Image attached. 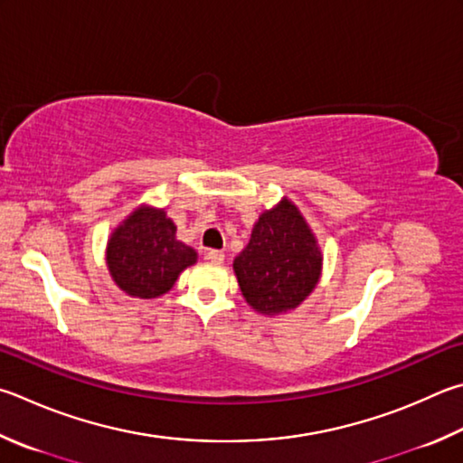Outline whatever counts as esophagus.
<instances>
[{
    "instance_id": "1",
    "label": "esophagus",
    "mask_w": 463,
    "mask_h": 463,
    "mask_svg": "<svg viewBox=\"0 0 463 463\" xmlns=\"http://www.w3.org/2000/svg\"><path fill=\"white\" fill-rule=\"evenodd\" d=\"M206 257H208L210 263H214V265L224 263V253H222V250H208Z\"/></svg>"
}]
</instances>
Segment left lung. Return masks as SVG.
I'll use <instances>...</instances> for the list:
<instances>
[{"label": "left lung", "mask_w": 463, "mask_h": 463, "mask_svg": "<svg viewBox=\"0 0 463 463\" xmlns=\"http://www.w3.org/2000/svg\"><path fill=\"white\" fill-rule=\"evenodd\" d=\"M322 265L316 234L288 196L260 213L249 245L232 260L242 298L263 316L288 314L304 304L319 283Z\"/></svg>", "instance_id": "8db88e82"}]
</instances>
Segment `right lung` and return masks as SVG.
Returning a JSON list of instances; mask_svg holds the SVG:
<instances>
[{
	"label": "right lung",
	"instance_id": "1",
	"mask_svg": "<svg viewBox=\"0 0 463 463\" xmlns=\"http://www.w3.org/2000/svg\"><path fill=\"white\" fill-rule=\"evenodd\" d=\"M105 260L109 275L125 296L156 299L174 288L198 255L175 237V224L165 208L141 204L111 232Z\"/></svg>",
	"mask_w": 463,
	"mask_h": 463
}]
</instances>
